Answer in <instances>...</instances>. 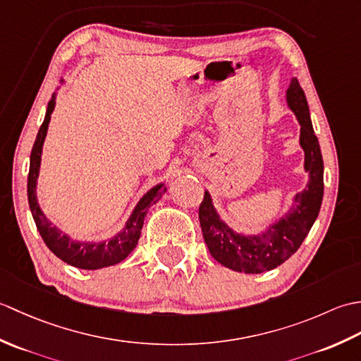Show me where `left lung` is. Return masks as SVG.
<instances>
[{
  "label": "left lung",
  "instance_id": "left-lung-1",
  "mask_svg": "<svg viewBox=\"0 0 361 361\" xmlns=\"http://www.w3.org/2000/svg\"><path fill=\"white\" fill-rule=\"evenodd\" d=\"M287 105L301 126L299 144L304 150V171L309 173L307 186L293 197L287 214L260 234L235 233L220 219L212 198L204 190L198 209L202 233L211 256L234 271L259 274L273 270L295 255L301 247L319 214L324 194V164L318 137L313 132L307 99L296 78L287 90Z\"/></svg>",
  "mask_w": 361,
  "mask_h": 361
}]
</instances>
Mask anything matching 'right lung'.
Segmentation results:
<instances>
[{
    "mask_svg": "<svg viewBox=\"0 0 361 361\" xmlns=\"http://www.w3.org/2000/svg\"><path fill=\"white\" fill-rule=\"evenodd\" d=\"M54 106H56V93L52 94L48 104L44 121L40 130H38L32 152H30V164L27 175V200L37 229L38 233H40L42 239L44 240L46 247L68 265L82 268V270H99V268L104 267L116 265L136 248L137 240H140L141 237L144 219L147 216V209L153 203H157L159 200L161 195H163L167 189L164 188V183H159V185L153 186L149 192H145L141 200L135 206L133 212L130 214L126 226L122 228L116 235H113L111 239H106L102 242H79L60 231L57 226H54L51 221L46 219L37 202V178L38 172H40L42 149L46 133H48V126Z\"/></svg>",
    "mask_w": 361,
    "mask_h": 361,
    "instance_id": "1",
    "label": "right lung"
}]
</instances>
